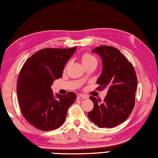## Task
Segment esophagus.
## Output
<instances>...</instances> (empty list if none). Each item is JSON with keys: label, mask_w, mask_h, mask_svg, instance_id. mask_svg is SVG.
I'll use <instances>...</instances> for the list:
<instances>
[{"label": "esophagus", "mask_w": 158, "mask_h": 158, "mask_svg": "<svg viewBox=\"0 0 158 158\" xmlns=\"http://www.w3.org/2000/svg\"><path fill=\"white\" fill-rule=\"evenodd\" d=\"M87 98L86 96H85V95H82V94H78L77 97V100H84V99Z\"/></svg>", "instance_id": "obj_1"}]
</instances>
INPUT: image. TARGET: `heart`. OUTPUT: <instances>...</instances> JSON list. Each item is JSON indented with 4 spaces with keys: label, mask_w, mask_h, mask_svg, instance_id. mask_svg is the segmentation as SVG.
I'll use <instances>...</instances> for the list:
<instances>
[{
    "label": "heart",
    "mask_w": 158,
    "mask_h": 158,
    "mask_svg": "<svg viewBox=\"0 0 158 158\" xmlns=\"http://www.w3.org/2000/svg\"><path fill=\"white\" fill-rule=\"evenodd\" d=\"M81 61H82L83 65L85 67V66L91 65V64H94L96 65L97 64V59L94 56L91 55L88 52L83 53L82 56H81Z\"/></svg>",
    "instance_id": "obj_1"
}]
</instances>
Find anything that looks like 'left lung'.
I'll list each match as a JSON object with an SVG mask.
<instances>
[{"label": "left lung", "instance_id": "left-lung-1", "mask_svg": "<svg viewBox=\"0 0 158 158\" xmlns=\"http://www.w3.org/2000/svg\"><path fill=\"white\" fill-rule=\"evenodd\" d=\"M101 56L102 73L97 89H108L102 103L90 97L94 108L88 116L98 127L112 128L125 121L135 106L137 76L133 64L118 50L111 46H100L92 50Z\"/></svg>", "mask_w": 158, "mask_h": 158}]
</instances>
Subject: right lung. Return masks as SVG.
<instances>
[{"label":"right lung","mask_w":158,"mask_h":158,"mask_svg":"<svg viewBox=\"0 0 158 158\" xmlns=\"http://www.w3.org/2000/svg\"><path fill=\"white\" fill-rule=\"evenodd\" d=\"M76 48L39 50L27 59L19 72L17 89L21 112L36 129L48 131L61 127L77 98L74 92L54 97L51 89L53 81L61 77Z\"/></svg>","instance_id":"obj_1"}]
</instances>
